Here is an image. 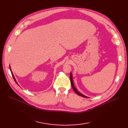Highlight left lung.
<instances>
[{"label": "left lung", "instance_id": "obj_1", "mask_svg": "<svg viewBox=\"0 0 128 128\" xmlns=\"http://www.w3.org/2000/svg\"><path fill=\"white\" fill-rule=\"evenodd\" d=\"M70 82H71V86H72V88L74 89V92L76 93V94H78V95L80 96H82V97H84V98H88V97L80 94V93H79L78 90L76 89V88L74 87V82H73V80H72V74L71 73H70Z\"/></svg>", "mask_w": 128, "mask_h": 128}]
</instances>
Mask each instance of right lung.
<instances>
[{
  "mask_svg": "<svg viewBox=\"0 0 128 128\" xmlns=\"http://www.w3.org/2000/svg\"><path fill=\"white\" fill-rule=\"evenodd\" d=\"M10 71H11V73H12V77H13V78H14V80L15 82L17 84V82H16V79H15V78H14V75H13V74H12V70H11V69H10Z\"/></svg>",
  "mask_w": 128,
  "mask_h": 128,
  "instance_id": "add662e5",
  "label": "right lung"
}]
</instances>
